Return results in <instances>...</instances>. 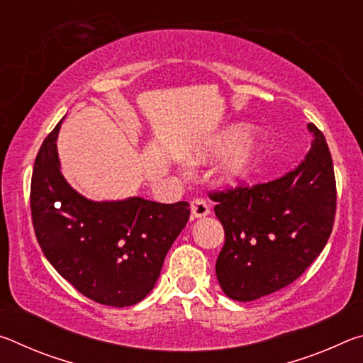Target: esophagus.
I'll return each mask as SVG.
<instances>
[{
    "label": "esophagus",
    "instance_id": "34e87169",
    "mask_svg": "<svg viewBox=\"0 0 363 363\" xmlns=\"http://www.w3.org/2000/svg\"><path fill=\"white\" fill-rule=\"evenodd\" d=\"M190 211H192V219L205 218L206 214H210V205L203 199H194L190 201Z\"/></svg>",
    "mask_w": 363,
    "mask_h": 363
}]
</instances>
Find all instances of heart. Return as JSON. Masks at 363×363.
<instances>
[{"label":"heart","instance_id":"b5f03b06","mask_svg":"<svg viewBox=\"0 0 363 363\" xmlns=\"http://www.w3.org/2000/svg\"><path fill=\"white\" fill-rule=\"evenodd\" d=\"M238 139H240L238 134H229V136L220 138L205 157L218 158V157L227 155V153H230L233 149H235L238 144ZM253 160H255V150L251 145H245L237 152H233L230 158L227 160L223 167V181L227 184H240L243 181H247L251 173V168H253Z\"/></svg>","mask_w":363,"mask_h":363}]
</instances>
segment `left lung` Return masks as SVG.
Returning a JSON list of instances; mask_svg holds the SVG:
<instances>
[{
  "mask_svg": "<svg viewBox=\"0 0 363 363\" xmlns=\"http://www.w3.org/2000/svg\"><path fill=\"white\" fill-rule=\"evenodd\" d=\"M299 167L256 186L213 190L225 242L216 277L227 296L253 301L293 284L327 245L336 214V181L322 131Z\"/></svg>",
  "mask_w": 363,
  "mask_h": 363,
  "instance_id": "1",
  "label": "left lung"
}]
</instances>
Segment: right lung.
Wrapping results in <instances>:
<instances>
[{"label":"right lung","mask_w":363,"mask_h":363,"mask_svg":"<svg viewBox=\"0 0 363 363\" xmlns=\"http://www.w3.org/2000/svg\"><path fill=\"white\" fill-rule=\"evenodd\" d=\"M59 130L60 123L35 160L30 208L36 240L54 269L86 298L113 307L136 304L155 286L164 256L187 224L189 203L84 199L60 173Z\"/></svg>","instance_id":"obj_1"}]
</instances>
